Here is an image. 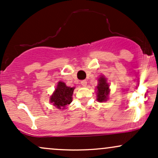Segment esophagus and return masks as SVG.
<instances>
[{
    "mask_svg": "<svg viewBox=\"0 0 158 158\" xmlns=\"http://www.w3.org/2000/svg\"><path fill=\"white\" fill-rule=\"evenodd\" d=\"M81 85H82V86H86L87 85V81L86 80H82L81 81Z\"/></svg>",
    "mask_w": 158,
    "mask_h": 158,
    "instance_id": "obj_1",
    "label": "esophagus"
}]
</instances>
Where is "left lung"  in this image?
I'll return each mask as SVG.
<instances>
[{
    "instance_id": "1",
    "label": "left lung",
    "mask_w": 158,
    "mask_h": 158,
    "mask_svg": "<svg viewBox=\"0 0 158 158\" xmlns=\"http://www.w3.org/2000/svg\"><path fill=\"white\" fill-rule=\"evenodd\" d=\"M99 83L97 86V101L102 102H106L108 99V94H109V85L107 83L106 79L103 76H101L98 79Z\"/></svg>"
}]
</instances>
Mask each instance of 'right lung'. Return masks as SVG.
I'll return each mask as SVG.
<instances>
[{
    "mask_svg": "<svg viewBox=\"0 0 158 158\" xmlns=\"http://www.w3.org/2000/svg\"><path fill=\"white\" fill-rule=\"evenodd\" d=\"M75 88L67 86L63 81H59L55 91L50 97V102L59 109H63L72 102V96Z\"/></svg>",
    "mask_w": 158,
    "mask_h": 158,
    "instance_id": "right-lung-1",
    "label": "right lung"
}]
</instances>
